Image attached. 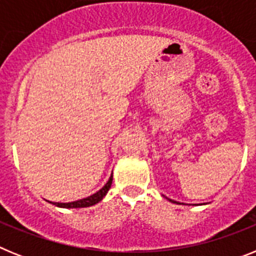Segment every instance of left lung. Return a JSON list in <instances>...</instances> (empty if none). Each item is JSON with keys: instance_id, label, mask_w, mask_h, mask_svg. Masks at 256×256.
Returning <instances> with one entry per match:
<instances>
[{"instance_id": "8db88e82", "label": "left lung", "mask_w": 256, "mask_h": 256, "mask_svg": "<svg viewBox=\"0 0 256 256\" xmlns=\"http://www.w3.org/2000/svg\"><path fill=\"white\" fill-rule=\"evenodd\" d=\"M170 201H172V200H170Z\"/></svg>"}]
</instances>
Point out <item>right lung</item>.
<instances>
[{
  "instance_id": "right-lung-1",
  "label": "right lung",
  "mask_w": 256,
  "mask_h": 256,
  "mask_svg": "<svg viewBox=\"0 0 256 256\" xmlns=\"http://www.w3.org/2000/svg\"><path fill=\"white\" fill-rule=\"evenodd\" d=\"M112 176L110 177V180H108V183H106L105 186H104L100 190V191L96 192V194H94V195L90 196V198H82V200H78V201H73V202H52V204L56 205V206H58V208H87V206H92V205L97 204L98 201L102 200V198L106 195V194H108V188H110V186H112Z\"/></svg>"
}]
</instances>
